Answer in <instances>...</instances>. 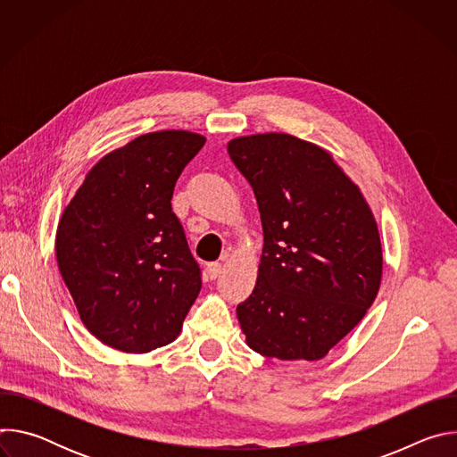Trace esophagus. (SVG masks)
I'll list each match as a JSON object with an SVG mask.
<instances>
[{
	"label": "esophagus",
	"mask_w": 457,
	"mask_h": 457,
	"mask_svg": "<svg viewBox=\"0 0 457 457\" xmlns=\"http://www.w3.org/2000/svg\"><path fill=\"white\" fill-rule=\"evenodd\" d=\"M206 271H208V277H210L212 280H215V278H219L220 273H222V264H220V262H212V264H208Z\"/></svg>",
	"instance_id": "1"
}]
</instances>
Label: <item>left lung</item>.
<instances>
[{
	"mask_svg": "<svg viewBox=\"0 0 457 457\" xmlns=\"http://www.w3.org/2000/svg\"><path fill=\"white\" fill-rule=\"evenodd\" d=\"M228 154L251 184L264 231L256 284L237 307L245 344L316 361L372 305L383 273L376 219L325 148L291 134L235 137Z\"/></svg>",
	"mask_w": 457,
	"mask_h": 457,
	"instance_id": "obj_1",
	"label": "left lung"
}]
</instances>
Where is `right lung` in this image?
Masks as SVG:
<instances>
[{
	"mask_svg": "<svg viewBox=\"0 0 457 457\" xmlns=\"http://www.w3.org/2000/svg\"><path fill=\"white\" fill-rule=\"evenodd\" d=\"M206 137L161 129L101 157L55 231V258L85 328L145 354L171 344L201 291V271L171 195Z\"/></svg>",
	"mask_w": 457,
	"mask_h": 457,
	"instance_id": "right-lung-1",
	"label": "right lung"
}]
</instances>
